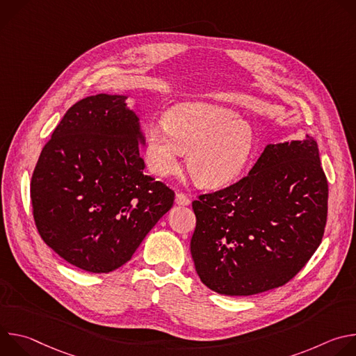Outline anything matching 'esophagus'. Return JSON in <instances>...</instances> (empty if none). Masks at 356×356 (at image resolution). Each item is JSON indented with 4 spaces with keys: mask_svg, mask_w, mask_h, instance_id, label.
<instances>
[{
    "mask_svg": "<svg viewBox=\"0 0 356 356\" xmlns=\"http://www.w3.org/2000/svg\"><path fill=\"white\" fill-rule=\"evenodd\" d=\"M175 201H176V204H179V206H188L190 204V198L184 193H180V191L176 193Z\"/></svg>",
    "mask_w": 356,
    "mask_h": 356,
    "instance_id": "1",
    "label": "esophagus"
}]
</instances>
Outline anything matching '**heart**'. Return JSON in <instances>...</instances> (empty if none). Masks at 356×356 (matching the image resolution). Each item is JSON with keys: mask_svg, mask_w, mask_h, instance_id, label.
Returning a JSON list of instances; mask_svg holds the SVG:
<instances>
[{"mask_svg": "<svg viewBox=\"0 0 356 356\" xmlns=\"http://www.w3.org/2000/svg\"><path fill=\"white\" fill-rule=\"evenodd\" d=\"M255 138L252 128L234 111L204 103H184L166 115V127L149 128L146 163L166 177L188 154L187 170L195 184L218 188L234 181L248 165Z\"/></svg>", "mask_w": 356, "mask_h": 356, "instance_id": "obj_1", "label": "heart"}]
</instances>
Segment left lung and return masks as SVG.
I'll return each mask as SVG.
<instances>
[{
	"instance_id": "8db88e82",
	"label": "left lung",
	"mask_w": 356,
	"mask_h": 356,
	"mask_svg": "<svg viewBox=\"0 0 356 356\" xmlns=\"http://www.w3.org/2000/svg\"><path fill=\"white\" fill-rule=\"evenodd\" d=\"M190 250L209 289L252 296L286 284L321 243L328 183L317 142L270 143L248 176L193 201Z\"/></svg>"
}]
</instances>
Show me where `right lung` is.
Returning a JSON list of instances; mask_svg holds the SVG:
<instances>
[{"label":"right lung","instance_id":"right-lung-1","mask_svg":"<svg viewBox=\"0 0 356 356\" xmlns=\"http://www.w3.org/2000/svg\"><path fill=\"white\" fill-rule=\"evenodd\" d=\"M125 99L97 94L70 107L31 180L39 235L66 262L91 273L127 264L175 201L172 188L143 173L145 138Z\"/></svg>","mask_w":356,"mask_h":356}]
</instances>
